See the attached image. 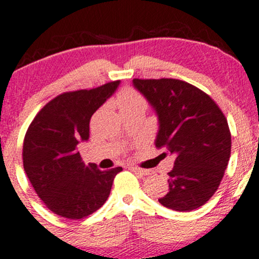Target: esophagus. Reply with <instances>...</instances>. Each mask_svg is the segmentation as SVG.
<instances>
[{
    "mask_svg": "<svg viewBox=\"0 0 259 259\" xmlns=\"http://www.w3.org/2000/svg\"><path fill=\"white\" fill-rule=\"evenodd\" d=\"M129 169L132 171H134V173H139V174H141V175H150L151 174V171L147 170V169L139 168V167H136V165H130Z\"/></svg>",
    "mask_w": 259,
    "mask_h": 259,
    "instance_id": "34e87169",
    "label": "esophagus"
}]
</instances>
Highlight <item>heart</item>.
I'll list each match as a JSON object with an SVG mask.
<instances>
[{
  "label": "heart",
  "instance_id": "obj_1",
  "mask_svg": "<svg viewBox=\"0 0 259 259\" xmlns=\"http://www.w3.org/2000/svg\"><path fill=\"white\" fill-rule=\"evenodd\" d=\"M117 106L119 111L129 108H145L146 109L147 102L145 97L133 88H126L121 90L117 96Z\"/></svg>",
  "mask_w": 259,
  "mask_h": 259
}]
</instances>
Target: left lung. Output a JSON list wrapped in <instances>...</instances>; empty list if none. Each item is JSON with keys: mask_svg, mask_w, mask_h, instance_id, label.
Wrapping results in <instances>:
<instances>
[{"mask_svg": "<svg viewBox=\"0 0 259 259\" xmlns=\"http://www.w3.org/2000/svg\"><path fill=\"white\" fill-rule=\"evenodd\" d=\"M158 114L156 147L175 156L159 203L178 212L203 206L218 190L231 152L228 120L209 95L178 79H134Z\"/></svg>", "mask_w": 259, "mask_h": 259, "instance_id": "8db88e82", "label": "left lung"}]
</instances>
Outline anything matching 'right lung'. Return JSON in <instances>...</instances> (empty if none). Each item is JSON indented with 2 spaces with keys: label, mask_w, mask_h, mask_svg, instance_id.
Here are the masks:
<instances>
[{
  "label": "right lung",
  "mask_w": 259,
  "mask_h": 259,
  "mask_svg": "<svg viewBox=\"0 0 259 259\" xmlns=\"http://www.w3.org/2000/svg\"><path fill=\"white\" fill-rule=\"evenodd\" d=\"M119 85V80L89 90L63 92L46 103L26 130L23 165L45 206L67 219H82L108 198L121 167L100 170L85 165L78 151L90 135V119Z\"/></svg>",
  "instance_id": "add662e5"
}]
</instances>
